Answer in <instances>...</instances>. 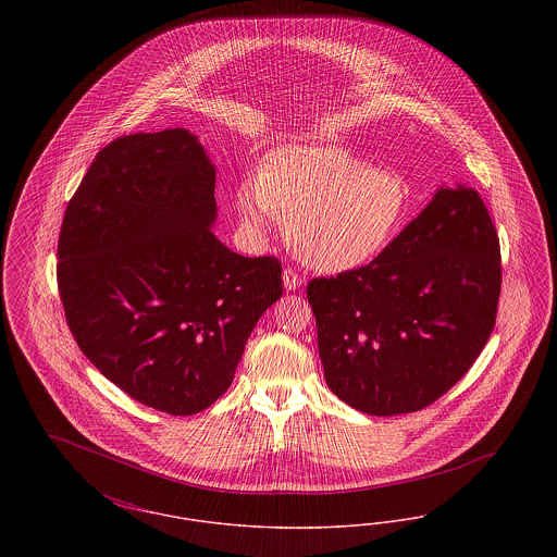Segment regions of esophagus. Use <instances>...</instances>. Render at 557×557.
<instances>
[{"instance_id": "34e87169", "label": "esophagus", "mask_w": 557, "mask_h": 557, "mask_svg": "<svg viewBox=\"0 0 557 557\" xmlns=\"http://www.w3.org/2000/svg\"><path fill=\"white\" fill-rule=\"evenodd\" d=\"M282 280H284V288H286V290H298V288L302 286V277H300L296 271H292L290 267L284 269Z\"/></svg>"}]
</instances>
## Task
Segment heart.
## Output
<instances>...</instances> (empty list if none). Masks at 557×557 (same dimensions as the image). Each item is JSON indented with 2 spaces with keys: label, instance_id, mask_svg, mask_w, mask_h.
I'll return each mask as SVG.
<instances>
[{
  "label": "heart",
  "instance_id": "obj_1",
  "mask_svg": "<svg viewBox=\"0 0 557 557\" xmlns=\"http://www.w3.org/2000/svg\"><path fill=\"white\" fill-rule=\"evenodd\" d=\"M248 232L288 221L296 257L323 273L375 261L409 209L405 182L338 146H284L267 157L236 196Z\"/></svg>",
  "mask_w": 557,
  "mask_h": 557
}]
</instances>
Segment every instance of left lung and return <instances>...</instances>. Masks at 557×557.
<instances>
[{
  "mask_svg": "<svg viewBox=\"0 0 557 557\" xmlns=\"http://www.w3.org/2000/svg\"><path fill=\"white\" fill-rule=\"evenodd\" d=\"M499 294L502 250L482 198L438 187L370 265L309 282L330 391L370 416L424 409L474 366Z\"/></svg>",
  "mask_w": 557,
  "mask_h": 557,
  "instance_id": "1",
  "label": "left lung"
}]
</instances>
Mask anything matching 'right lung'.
<instances>
[{"instance_id": "1", "label": "right lung", "mask_w": 557, "mask_h": 557, "mask_svg": "<svg viewBox=\"0 0 557 557\" xmlns=\"http://www.w3.org/2000/svg\"><path fill=\"white\" fill-rule=\"evenodd\" d=\"M214 164L187 129L110 141L71 198L58 290L83 355L171 416L211 407L250 332L282 296V263L212 234Z\"/></svg>"}]
</instances>
